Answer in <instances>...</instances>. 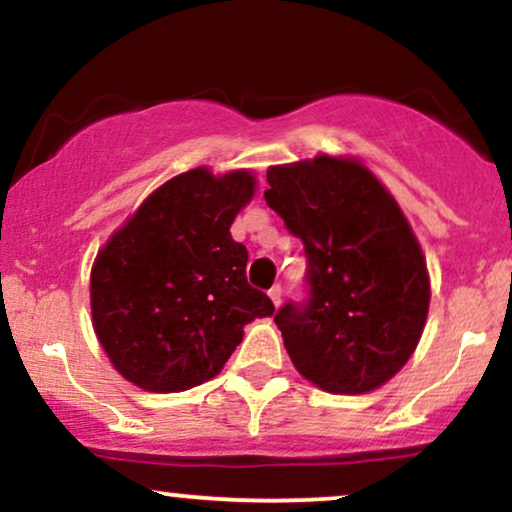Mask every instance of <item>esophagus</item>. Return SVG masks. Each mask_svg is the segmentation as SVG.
<instances>
[{"label":"esophagus","mask_w":512,"mask_h":512,"mask_svg":"<svg viewBox=\"0 0 512 512\" xmlns=\"http://www.w3.org/2000/svg\"><path fill=\"white\" fill-rule=\"evenodd\" d=\"M269 298H272V303L279 308V303H281V286L279 284H274L272 289H269Z\"/></svg>","instance_id":"1"}]
</instances>
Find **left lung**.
<instances>
[{
    "instance_id": "8db88e82",
    "label": "left lung",
    "mask_w": 512,
    "mask_h": 512,
    "mask_svg": "<svg viewBox=\"0 0 512 512\" xmlns=\"http://www.w3.org/2000/svg\"><path fill=\"white\" fill-rule=\"evenodd\" d=\"M264 199L303 240V301L274 315L293 366L334 395H363L397 373L424 332L431 284L402 209L351 158L267 170Z\"/></svg>"
}]
</instances>
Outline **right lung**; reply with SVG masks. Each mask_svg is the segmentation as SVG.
<instances>
[{
  "label": "right lung",
  "mask_w": 512,
  "mask_h": 512,
  "mask_svg": "<svg viewBox=\"0 0 512 512\" xmlns=\"http://www.w3.org/2000/svg\"><path fill=\"white\" fill-rule=\"evenodd\" d=\"M255 195L248 170H187L144 199L91 269L93 330L122 378L149 392L207 383L274 303L245 276L231 223Z\"/></svg>",
  "instance_id": "add662e5"
}]
</instances>
